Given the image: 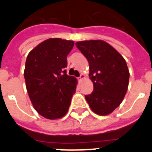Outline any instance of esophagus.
<instances>
[{
    "mask_svg": "<svg viewBox=\"0 0 152 152\" xmlns=\"http://www.w3.org/2000/svg\"><path fill=\"white\" fill-rule=\"evenodd\" d=\"M78 78H79V80H83V79L84 78V75H80V76L78 77Z\"/></svg>",
    "mask_w": 152,
    "mask_h": 152,
    "instance_id": "34e87169",
    "label": "esophagus"
}]
</instances>
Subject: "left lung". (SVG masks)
Masks as SVG:
<instances>
[{
  "instance_id": "1",
  "label": "left lung",
  "mask_w": 152,
  "mask_h": 152,
  "mask_svg": "<svg viewBox=\"0 0 152 152\" xmlns=\"http://www.w3.org/2000/svg\"><path fill=\"white\" fill-rule=\"evenodd\" d=\"M88 59L94 91L85 99L95 113L106 116L117 108L128 89L129 72L124 58L103 40L76 42Z\"/></svg>"
}]
</instances>
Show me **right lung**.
<instances>
[{
	"instance_id": "obj_1",
	"label": "right lung",
	"mask_w": 152,
	"mask_h": 152,
	"mask_svg": "<svg viewBox=\"0 0 152 152\" xmlns=\"http://www.w3.org/2000/svg\"><path fill=\"white\" fill-rule=\"evenodd\" d=\"M73 41L51 38L39 44L26 58L24 77L33 107L42 116L60 119L67 113L77 79L66 74L67 56Z\"/></svg>"
}]
</instances>
